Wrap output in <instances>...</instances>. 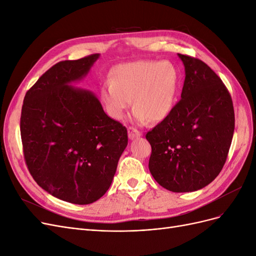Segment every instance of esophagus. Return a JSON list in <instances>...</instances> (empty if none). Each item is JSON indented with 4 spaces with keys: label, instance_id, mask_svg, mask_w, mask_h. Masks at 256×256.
Segmentation results:
<instances>
[{
    "label": "esophagus",
    "instance_id": "1",
    "mask_svg": "<svg viewBox=\"0 0 256 256\" xmlns=\"http://www.w3.org/2000/svg\"><path fill=\"white\" fill-rule=\"evenodd\" d=\"M128 136H129V138H131V140H132V138L141 136L142 132H141V131H138V129L134 128V127H129L128 128Z\"/></svg>",
    "mask_w": 256,
    "mask_h": 256
}]
</instances>
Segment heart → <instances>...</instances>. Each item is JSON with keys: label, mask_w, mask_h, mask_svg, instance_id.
<instances>
[{"label": "heart", "mask_w": 256, "mask_h": 256, "mask_svg": "<svg viewBox=\"0 0 256 256\" xmlns=\"http://www.w3.org/2000/svg\"><path fill=\"white\" fill-rule=\"evenodd\" d=\"M180 78L168 60H136L116 67L111 81L104 83L102 99L111 118L122 120L134 104L138 122L164 120L176 102Z\"/></svg>", "instance_id": "obj_1"}]
</instances>
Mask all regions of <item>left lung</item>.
I'll use <instances>...</instances> for the list:
<instances>
[{
	"label": "left lung",
	"instance_id": "obj_1",
	"mask_svg": "<svg viewBox=\"0 0 256 256\" xmlns=\"http://www.w3.org/2000/svg\"><path fill=\"white\" fill-rule=\"evenodd\" d=\"M184 66L182 99L146 134L152 146L150 171L173 192L204 188L226 164L235 128L232 97L203 60L178 54Z\"/></svg>",
	"mask_w": 256,
	"mask_h": 256
}]
</instances>
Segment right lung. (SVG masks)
I'll return each instance as SVG.
<instances>
[{"label":"right lung","instance_id":"add662e5","mask_svg":"<svg viewBox=\"0 0 256 256\" xmlns=\"http://www.w3.org/2000/svg\"><path fill=\"white\" fill-rule=\"evenodd\" d=\"M98 58L58 62L26 92L21 110L30 175L51 196L79 205L96 202L110 188L128 144L126 127L104 113L98 98L70 85Z\"/></svg>","mask_w":256,"mask_h":256}]
</instances>
